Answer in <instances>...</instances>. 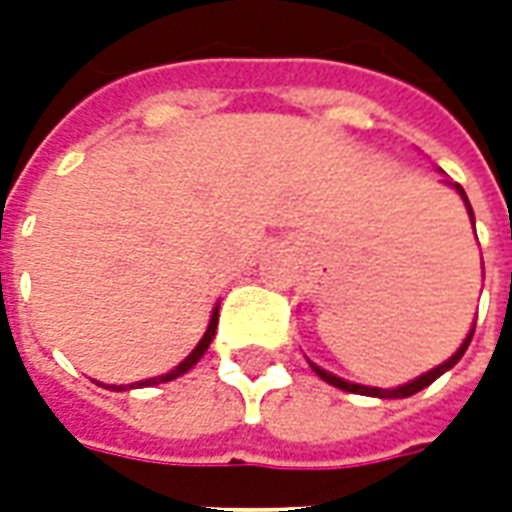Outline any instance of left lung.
Instances as JSON below:
<instances>
[{
  "label": "left lung",
  "mask_w": 512,
  "mask_h": 512,
  "mask_svg": "<svg viewBox=\"0 0 512 512\" xmlns=\"http://www.w3.org/2000/svg\"><path fill=\"white\" fill-rule=\"evenodd\" d=\"M447 186H452V189L461 194L463 205H466V213H469V219H472L474 224V211L472 205H469V197H466V191L458 186V183H450V180H444ZM474 337V323L472 329H469V334L463 337V343L458 345V351L447 359V362H441V365H436L433 370H428V373H422V376H417L414 381H408V384H400V386H392V389H381V386H365V384H354V381H345V378L334 376V373H329V370H323V367H318L315 362H310V367L315 370V376H321L326 384L337 386V389H343V392H354V395H367V397H381V400H392V397H411L417 395L419 389H425V386H430L433 381L439 376H444L447 370H452V367L461 362V356L466 354V348H469V343H472Z\"/></svg>",
  "instance_id": "obj_1"
}]
</instances>
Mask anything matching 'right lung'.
<instances>
[{"mask_svg": "<svg viewBox=\"0 0 512 512\" xmlns=\"http://www.w3.org/2000/svg\"><path fill=\"white\" fill-rule=\"evenodd\" d=\"M216 323H219V304L213 307L211 312V321H208V329H205V334H202V340L197 345H194V351H191L183 362H180L178 367H172L169 373H164V376H156V378H145V381H136V384H128V386H117V384H106V389H112V392H126V389H142V386H153V384H164V381H175L178 376H183V373H189L191 367L200 362L202 356H205V351H208V345L213 343V337H216ZM104 386V384H101Z\"/></svg>", "mask_w": 512, "mask_h": 512, "instance_id": "obj_1", "label": "right lung"}]
</instances>
